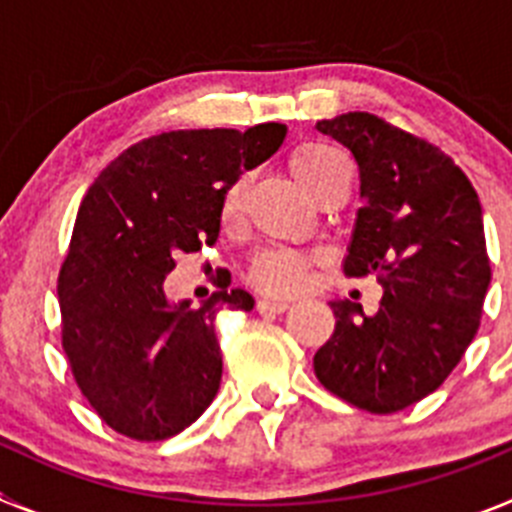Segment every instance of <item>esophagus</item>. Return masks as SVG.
Instances as JSON below:
<instances>
[{"instance_id":"esophagus-1","label":"esophagus","mask_w":512,"mask_h":512,"mask_svg":"<svg viewBox=\"0 0 512 512\" xmlns=\"http://www.w3.org/2000/svg\"><path fill=\"white\" fill-rule=\"evenodd\" d=\"M289 305H292V302L282 300V297H261L256 307H259V312H284L289 310Z\"/></svg>"}]
</instances>
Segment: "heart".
Listing matches in <instances>:
<instances>
[{"label":"heart","instance_id":"obj_1","mask_svg":"<svg viewBox=\"0 0 512 512\" xmlns=\"http://www.w3.org/2000/svg\"><path fill=\"white\" fill-rule=\"evenodd\" d=\"M348 161L341 151L325 143H305L295 148L289 156V174L300 184L302 192L312 200H318L320 192L330 187L338 179H348ZM243 192H246V176H238L228 184L220 202V223L223 228H233L241 217ZM307 256L287 248H269L261 251L251 264V282L266 292H297L305 284L307 277Z\"/></svg>","mask_w":512,"mask_h":512}]
</instances>
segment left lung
Masks as SVG:
<instances>
[{
    "mask_svg": "<svg viewBox=\"0 0 512 512\" xmlns=\"http://www.w3.org/2000/svg\"><path fill=\"white\" fill-rule=\"evenodd\" d=\"M315 128L359 164L361 202L343 261L374 274V315L333 300L336 330L312 359L320 384L369 413H397L436 392L477 336L490 287L482 205L467 174L436 146L346 112Z\"/></svg>",
    "mask_w": 512,
    "mask_h": 512,
    "instance_id": "left-lung-1",
    "label": "left lung"
}]
</instances>
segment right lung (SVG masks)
Returning <instances> with one entry per match:
<instances>
[{"label":"right lung","mask_w":512,"mask_h":512,"mask_svg":"<svg viewBox=\"0 0 512 512\" xmlns=\"http://www.w3.org/2000/svg\"><path fill=\"white\" fill-rule=\"evenodd\" d=\"M264 122L153 135L112 161L81 200L58 274L63 351L104 423L135 441H164L200 418L223 377L220 310H253L246 289H220L200 307L171 302L174 256L212 246L233 179L282 146Z\"/></svg>","instance_id":"right-lung-1"}]
</instances>
